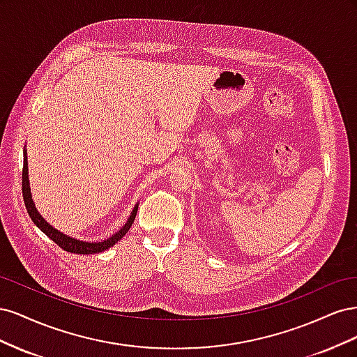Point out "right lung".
<instances>
[{
    "instance_id": "right-lung-1",
    "label": "right lung",
    "mask_w": 357,
    "mask_h": 357,
    "mask_svg": "<svg viewBox=\"0 0 357 357\" xmlns=\"http://www.w3.org/2000/svg\"><path fill=\"white\" fill-rule=\"evenodd\" d=\"M22 193H24V201H25V207L26 211L29 214L31 220L34 222V225L37 228L46 234L52 241H55L61 248H63L66 252L70 253H75V255H96L109 250L110 247H113L119 240L123 238V235L131 228L135 214L138 210V204H135V207L131 211V215H129L126 223L122 226L121 229L117 232H114L112 236H109L107 240L102 241H83V240H77L73 238V236L63 234L61 231H58L56 228L46 222V219L38 213V210L36 208V204L32 201V195H31V188H29V178H28V156H26V146L24 147V169H22Z\"/></svg>"
}]
</instances>
